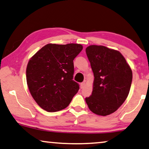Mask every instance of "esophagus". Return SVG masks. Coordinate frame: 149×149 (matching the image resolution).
Instances as JSON below:
<instances>
[{
  "label": "esophagus",
  "mask_w": 149,
  "mask_h": 149,
  "mask_svg": "<svg viewBox=\"0 0 149 149\" xmlns=\"http://www.w3.org/2000/svg\"><path fill=\"white\" fill-rule=\"evenodd\" d=\"M85 82H82V83L80 84V88H83L84 86H85Z\"/></svg>",
  "instance_id": "esophagus-1"
}]
</instances>
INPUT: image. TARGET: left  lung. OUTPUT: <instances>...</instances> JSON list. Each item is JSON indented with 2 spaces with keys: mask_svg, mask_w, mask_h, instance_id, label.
<instances>
[{
  "mask_svg": "<svg viewBox=\"0 0 149 149\" xmlns=\"http://www.w3.org/2000/svg\"><path fill=\"white\" fill-rule=\"evenodd\" d=\"M86 52L94 76L92 95L86 102L93 113L107 116L118 109L129 94L131 68L118 51L92 45Z\"/></svg>",
  "mask_w": 149,
  "mask_h": 149,
  "instance_id": "8db88e82",
  "label": "left lung"
}]
</instances>
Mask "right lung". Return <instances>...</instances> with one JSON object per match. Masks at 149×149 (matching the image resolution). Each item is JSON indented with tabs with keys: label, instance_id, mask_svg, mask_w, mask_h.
I'll return each mask as SVG.
<instances>
[{
	"label": "right lung",
	"instance_id": "right-lung-1",
	"mask_svg": "<svg viewBox=\"0 0 149 149\" xmlns=\"http://www.w3.org/2000/svg\"><path fill=\"white\" fill-rule=\"evenodd\" d=\"M80 44L49 43L29 61L26 70L29 90L37 104L47 112L68 107L79 87L73 80L74 59L81 52Z\"/></svg>",
	"mask_w": 149,
	"mask_h": 149
}]
</instances>
